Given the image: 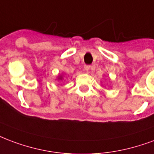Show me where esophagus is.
Segmentation results:
<instances>
[{"label": "esophagus", "instance_id": "1", "mask_svg": "<svg viewBox=\"0 0 154 154\" xmlns=\"http://www.w3.org/2000/svg\"><path fill=\"white\" fill-rule=\"evenodd\" d=\"M90 68H91V67L88 65H86L85 67H84V69H85V71L86 72H88L89 70H90Z\"/></svg>", "mask_w": 154, "mask_h": 154}]
</instances>
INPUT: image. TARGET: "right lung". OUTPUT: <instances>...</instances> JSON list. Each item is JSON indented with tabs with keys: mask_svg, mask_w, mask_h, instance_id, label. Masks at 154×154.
Returning <instances> with one entry per match:
<instances>
[{
	"mask_svg": "<svg viewBox=\"0 0 154 154\" xmlns=\"http://www.w3.org/2000/svg\"><path fill=\"white\" fill-rule=\"evenodd\" d=\"M63 79V73L58 75V77H57V80H58V81H62Z\"/></svg>",
	"mask_w": 154,
	"mask_h": 154,
	"instance_id": "right-lung-1",
	"label": "right lung"
}]
</instances>
